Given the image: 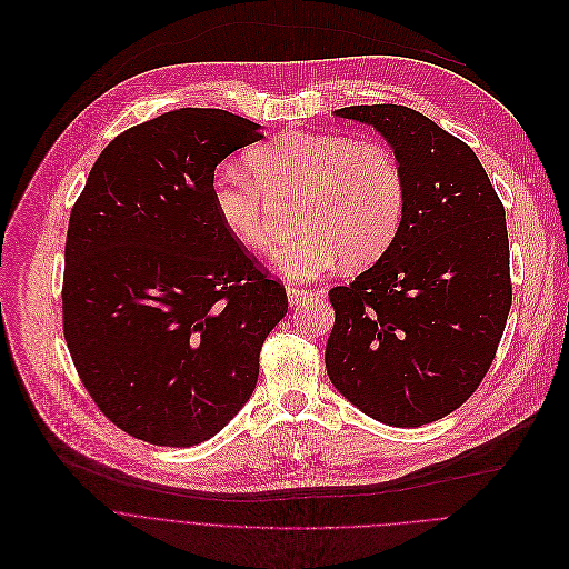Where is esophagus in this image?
<instances>
[{
	"label": "esophagus",
	"mask_w": 569,
	"mask_h": 569,
	"mask_svg": "<svg viewBox=\"0 0 569 569\" xmlns=\"http://www.w3.org/2000/svg\"><path fill=\"white\" fill-rule=\"evenodd\" d=\"M313 293L309 289H298V287H287V298H289V305L291 307H298V305H305Z\"/></svg>",
	"instance_id": "obj_1"
}]
</instances>
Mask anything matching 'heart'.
I'll list each match as a JSON object with an SVG mask.
<instances>
[{"mask_svg": "<svg viewBox=\"0 0 569 569\" xmlns=\"http://www.w3.org/2000/svg\"><path fill=\"white\" fill-rule=\"evenodd\" d=\"M249 174H221L212 206L221 226L242 247L267 253L269 197H298L296 229L276 264L289 280H313L340 260L361 267L395 240L406 181L395 154L377 141L287 130L247 154Z\"/></svg>", "mask_w": 569, "mask_h": 569, "instance_id": "1", "label": "heart"}]
</instances>
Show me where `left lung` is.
<instances>
[{
	"instance_id": "8db88e82",
	"label": "left lung",
	"mask_w": 569,
	"mask_h": 569,
	"mask_svg": "<svg viewBox=\"0 0 569 569\" xmlns=\"http://www.w3.org/2000/svg\"><path fill=\"white\" fill-rule=\"evenodd\" d=\"M392 148L406 208L392 244L333 287L329 381L368 417L415 428L460 408L493 363L511 309L509 238L476 152L403 104H352Z\"/></svg>"
}]
</instances>
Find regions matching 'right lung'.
<instances>
[{"mask_svg": "<svg viewBox=\"0 0 569 569\" xmlns=\"http://www.w3.org/2000/svg\"><path fill=\"white\" fill-rule=\"evenodd\" d=\"M223 109L181 107L96 159L67 231L62 325L102 415L157 446H197L256 390L284 287L223 229L214 168L262 139Z\"/></svg>", "mask_w": 569, "mask_h": 569, "instance_id": "right-lung-1", "label": "right lung"}]
</instances>
